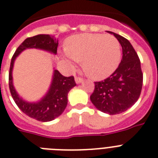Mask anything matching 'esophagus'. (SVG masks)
Instances as JSON below:
<instances>
[{
    "label": "esophagus",
    "mask_w": 158,
    "mask_h": 158,
    "mask_svg": "<svg viewBox=\"0 0 158 158\" xmlns=\"http://www.w3.org/2000/svg\"><path fill=\"white\" fill-rule=\"evenodd\" d=\"M75 83H77V84H79V83H81L82 82H83V79L82 78H79V77H75Z\"/></svg>",
    "instance_id": "34e87169"
}]
</instances>
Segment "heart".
<instances>
[{"mask_svg":"<svg viewBox=\"0 0 158 158\" xmlns=\"http://www.w3.org/2000/svg\"><path fill=\"white\" fill-rule=\"evenodd\" d=\"M64 57L74 67L82 61L84 71L95 79L110 76L121 60V45L113 35L80 34L70 36L65 45Z\"/></svg>","mask_w":158,"mask_h":158,"instance_id":"b5f03b06","label":"heart"}]
</instances>
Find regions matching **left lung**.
Instances as JSON below:
<instances>
[{
  "instance_id": "8db88e82",
  "label": "left lung",
  "mask_w": 158,
  "mask_h": 158,
  "mask_svg": "<svg viewBox=\"0 0 158 158\" xmlns=\"http://www.w3.org/2000/svg\"><path fill=\"white\" fill-rule=\"evenodd\" d=\"M123 48L118 67L104 81L95 82L90 99L95 107L108 114H118L131 107L139 99L143 85L140 61L129 40L112 31Z\"/></svg>"
}]
</instances>
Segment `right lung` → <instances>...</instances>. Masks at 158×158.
Instances as JSON below:
<instances>
[{"label":"right lung","instance_id":"1","mask_svg":"<svg viewBox=\"0 0 158 158\" xmlns=\"http://www.w3.org/2000/svg\"><path fill=\"white\" fill-rule=\"evenodd\" d=\"M57 46L58 39L54 36L44 34L37 35L26 39L17 48L11 59L9 85L13 99L25 114L40 122L52 121L64 112L67 106L68 92L76 86L74 77H65L58 70L53 69L52 82L48 92L39 101L29 102L20 97L15 89L13 83V69L16 57L24 50L37 48L56 55Z\"/></svg>","mask_w":158,"mask_h":158}]
</instances>
